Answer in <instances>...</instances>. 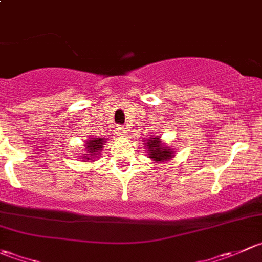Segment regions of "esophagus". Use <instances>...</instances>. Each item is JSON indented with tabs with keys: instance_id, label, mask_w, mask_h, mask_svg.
<instances>
[{
	"instance_id": "esophagus-1",
	"label": "esophagus",
	"mask_w": 262,
	"mask_h": 262,
	"mask_svg": "<svg viewBox=\"0 0 262 262\" xmlns=\"http://www.w3.org/2000/svg\"><path fill=\"white\" fill-rule=\"evenodd\" d=\"M118 132H120V135H122V136H126V135L128 134L127 126H121V127H118Z\"/></svg>"
}]
</instances>
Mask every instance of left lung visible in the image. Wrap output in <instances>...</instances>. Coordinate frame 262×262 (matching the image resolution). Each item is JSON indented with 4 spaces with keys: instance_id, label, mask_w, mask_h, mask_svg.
<instances>
[{
    "instance_id": "1",
    "label": "left lung",
    "mask_w": 262,
    "mask_h": 262,
    "mask_svg": "<svg viewBox=\"0 0 262 262\" xmlns=\"http://www.w3.org/2000/svg\"><path fill=\"white\" fill-rule=\"evenodd\" d=\"M144 144L147 147V155H149V158L152 159L158 164L170 160L172 155H174V151L171 150V147L165 146L164 142L160 141V137L159 136L146 137Z\"/></svg>"
}]
</instances>
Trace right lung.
<instances>
[{
    "instance_id": "1",
    "label": "right lung",
    "mask_w": 262,
    "mask_h": 262,
    "mask_svg": "<svg viewBox=\"0 0 262 262\" xmlns=\"http://www.w3.org/2000/svg\"><path fill=\"white\" fill-rule=\"evenodd\" d=\"M106 140L104 137H92L91 140H88L84 144L85 150H87V154L83 155L84 161H93V159H96L94 156H99L103 145L106 144Z\"/></svg>"
}]
</instances>
